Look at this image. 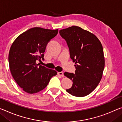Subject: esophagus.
Wrapping results in <instances>:
<instances>
[{
    "label": "esophagus",
    "instance_id": "1",
    "mask_svg": "<svg viewBox=\"0 0 122 122\" xmlns=\"http://www.w3.org/2000/svg\"><path fill=\"white\" fill-rule=\"evenodd\" d=\"M57 74H58V75H59V76H60L61 77L64 76V75H63V73L62 72V71H61V72H58Z\"/></svg>",
    "mask_w": 122,
    "mask_h": 122
}]
</instances>
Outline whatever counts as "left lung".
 <instances>
[{"label": "left lung", "instance_id": "left-lung-1", "mask_svg": "<svg viewBox=\"0 0 122 122\" xmlns=\"http://www.w3.org/2000/svg\"><path fill=\"white\" fill-rule=\"evenodd\" d=\"M59 32L67 42L76 68L75 74L64 73L73 82L66 91L78 97L87 96L97 87L103 76L105 59L101 42L96 35L79 26L69 27Z\"/></svg>", "mask_w": 122, "mask_h": 122}]
</instances>
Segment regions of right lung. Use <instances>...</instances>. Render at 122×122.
Instances as JSON below:
<instances>
[{"label": "right lung", "instance_id": "1", "mask_svg": "<svg viewBox=\"0 0 122 122\" xmlns=\"http://www.w3.org/2000/svg\"><path fill=\"white\" fill-rule=\"evenodd\" d=\"M58 29L31 28L16 38L9 54V67L15 81L28 93L43 90L56 71L37 63L44 60L47 44L56 36Z\"/></svg>", "mask_w": 122, "mask_h": 122}]
</instances>
